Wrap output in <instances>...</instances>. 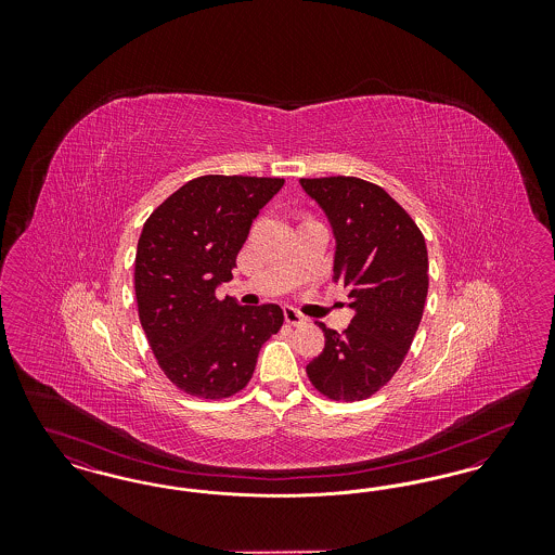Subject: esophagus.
Returning a JSON list of instances; mask_svg holds the SVG:
<instances>
[{
	"mask_svg": "<svg viewBox=\"0 0 555 555\" xmlns=\"http://www.w3.org/2000/svg\"><path fill=\"white\" fill-rule=\"evenodd\" d=\"M285 320L291 326H299V324H306V317L299 314L295 308H285Z\"/></svg>",
	"mask_w": 555,
	"mask_h": 555,
	"instance_id": "1",
	"label": "esophagus"
}]
</instances>
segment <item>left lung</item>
Instances as JSON below:
<instances>
[{"mask_svg": "<svg viewBox=\"0 0 555 555\" xmlns=\"http://www.w3.org/2000/svg\"><path fill=\"white\" fill-rule=\"evenodd\" d=\"M299 185L333 229V279L353 310L344 333L318 322L326 341L306 372L322 396L360 401L391 380L414 341L428 293L426 243L378 185L356 177L299 179Z\"/></svg>", "mask_w": 555, "mask_h": 555, "instance_id": "left-lung-1", "label": "left lung"}]
</instances>
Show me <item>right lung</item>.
<instances>
[{
	"label": "right lung",
	"instance_id": "1",
	"mask_svg": "<svg viewBox=\"0 0 555 555\" xmlns=\"http://www.w3.org/2000/svg\"><path fill=\"white\" fill-rule=\"evenodd\" d=\"M283 185L285 179L199 177L143 224L134 258L139 320L159 369L189 396H235L283 326L276 304L216 297L233 279L251 222Z\"/></svg>",
	"mask_w": 555,
	"mask_h": 555
}]
</instances>
